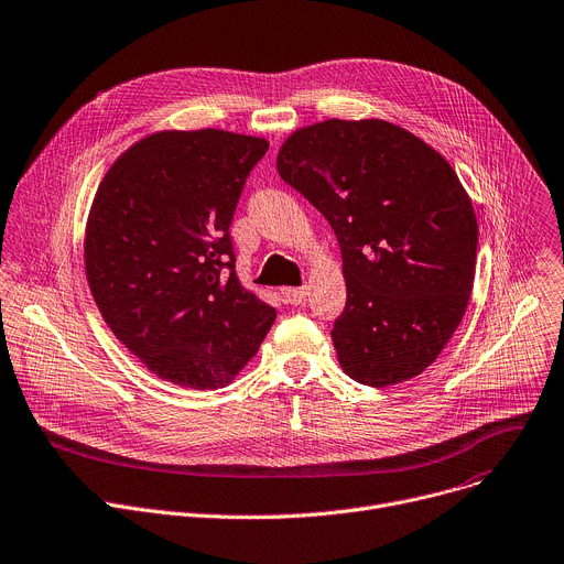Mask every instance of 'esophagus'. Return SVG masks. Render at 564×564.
Segmentation results:
<instances>
[{"mask_svg":"<svg viewBox=\"0 0 564 564\" xmlns=\"http://www.w3.org/2000/svg\"><path fill=\"white\" fill-rule=\"evenodd\" d=\"M281 294H283V299H285L288 303L299 305V303L305 301V294H308V288H305V285H301V288H283Z\"/></svg>","mask_w":564,"mask_h":564,"instance_id":"obj_1","label":"esophagus"}]
</instances>
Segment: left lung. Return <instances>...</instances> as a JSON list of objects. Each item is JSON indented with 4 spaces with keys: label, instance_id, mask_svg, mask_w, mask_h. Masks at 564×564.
<instances>
[{
    "label": "left lung",
    "instance_id": "1",
    "mask_svg": "<svg viewBox=\"0 0 564 564\" xmlns=\"http://www.w3.org/2000/svg\"><path fill=\"white\" fill-rule=\"evenodd\" d=\"M279 175L330 223L346 279L333 344L348 378L389 387L421 376L466 315L477 216L454 169L380 119L292 132Z\"/></svg>",
    "mask_w": 564,
    "mask_h": 564
}]
</instances>
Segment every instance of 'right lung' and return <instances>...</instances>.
Instances as JSON below:
<instances>
[{"label":"right lung","instance_id":"right-lung-1","mask_svg":"<svg viewBox=\"0 0 564 564\" xmlns=\"http://www.w3.org/2000/svg\"><path fill=\"white\" fill-rule=\"evenodd\" d=\"M268 148L227 130H164L130 145L98 184L87 283L117 339L162 380L227 387L276 319L240 285L229 234Z\"/></svg>","mask_w":564,"mask_h":564}]
</instances>
